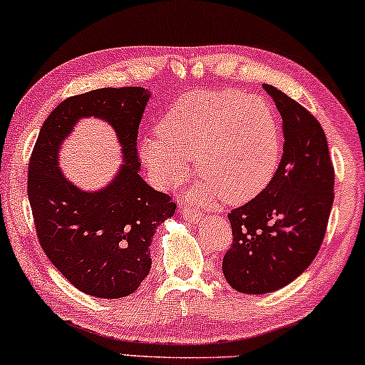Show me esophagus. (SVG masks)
<instances>
[{
  "label": "esophagus",
  "mask_w": 365,
  "mask_h": 365,
  "mask_svg": "<svg viewBox=\"0 0 365 365\" xmlns=\"http://www.w3.org/2000/svg\"><path fill=\"white\" fill-rule=\"evenodd\" d=\"M182 214L185 215V217H188V219H190L192 222H198V220L202 219V214H200V212H197V210L190 209V207H188L187 204H183V207H182Z\"/></svg>",
  "instance_id": "34e87169"
}]
</instances>
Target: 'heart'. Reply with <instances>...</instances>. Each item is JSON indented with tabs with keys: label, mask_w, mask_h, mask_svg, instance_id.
Listing matches in <instances>:
<instances>
[{
	"label": "heart",
	"mask_w": 365,
	"mask_h": 365,
	"mask_svg": "<svg viewBox=\"0 0 365 365\" xmlns=\"http://www.w3.org/2000/svg\"><path fill=\"white\" fill-rule=\"evenodd\" d=\"M160 138L143 141L141 153L161 178L195 163L198 195L227 205L256 197L276 172L281 131L273 108L239 91L198 92L178 101L161 119Z\"/></svg>",
	"instance_id": "b5f03b06"
}]
</instances>
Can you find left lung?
I'll use <instances>...</instances> for the list:
<instances>
[{
	"label": "left lung",
	"instance_id": "1",
	"mask_svg": "<svg viewBox=\"0 0 365 365\" xmlns=\"http://www.w3.org/2000/svg\"><path fill=\"white\" fill-rule=\"evenodd\" d=\"M283 119V156L259 195L227 214L232 244L222 273L239 293L289 284L315 259L334 204L335 170L320 123L297 101L264 84Z\"/></svg>",
	"mask_w": 365,
	"mask_h": 365
}]
</instances>
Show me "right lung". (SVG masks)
<instances>
[{
    "mask_svg": "<svg viewBox=\"0 0 365 365\" xmlns=\"http://www.w3.org/2000/svg\"><path fill=\"white\" fill-rule=\"evenodd\" d=\"M150 92L104 87L60 103L41 124L30 156L29 198L36 236L50 262L77 289L98 298L135 293L150 273L156 227L177 204L140 177L138 129ZM115 128L127 163L99 192L73 187L59 172L58 148L81 117Z\"/></svg>",
    "mask_w": 365,
    "mask_h": 365,
    "instance_id": "right-lung-1",
    "label": "right lung"
}]
</instances>
